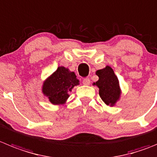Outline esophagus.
Segmentation results:
<instances>
[{"mask_svg":"<svg viewBox=\"0 0 157 157\" xmlns=\"http://www.w3.org/2000/svg\"><path fill=\"white\" fill-rule=\"evenodd\" d=\"M82 83L85 86H89L90 84V79L89 78H85L84 79L82 80Z\"/></svg>","mask_w":157,"mask_h":157,"instance_id":"34e87169","label":"esophagus"}]
</instances>
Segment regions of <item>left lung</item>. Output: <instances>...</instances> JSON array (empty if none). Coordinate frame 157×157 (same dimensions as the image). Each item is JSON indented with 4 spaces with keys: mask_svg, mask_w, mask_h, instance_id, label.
Returning a JSON list of instances; mask_svg holds the SVG:
<instances>
[{
    "mask_svg": "<svg viewBox=\"0 0 157 157\" xmlns=\"http://www.w3.org/2000/svg\"><path fill=\"white\" fill-rule=\"evenodd\" d=\"M96 75L99 80L94 85L99 87V94L103 101L108 106H113L120 97L121 91L118 79L110 66L98 70Z\"/></svg>",
    "mask_w": 157,
    "mask_h": 157,
    "instance_id": "left-lung-1",
    "label": "left lung"
}]
</instances>
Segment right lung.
I'll return each mask as SVG.
<instances>
[{"label": "right lung", "instance_id": "1", "mask_svg": "<svg viewBox=\"0 0 157 157\" xmlns=\"http://www.w3.org/2000/svg\"><path fill=\"white\" fill-rule=\"evenodd\" d=\"M78 82L74 72L64 67H58L44 83L43 93L53 104H62L69 97L73 87L79 84Z\"/></svg>", "mask_w": 157, "mask_h": 157}]
</instances>
